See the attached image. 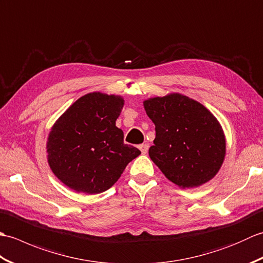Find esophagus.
<instances>
[{"mask_svg":"<svg viewBox=\"0 0 263 263\" xmlns=\"http://www.w3.org/2000/svg\"><path fill=\"white\" fill-rule=\"evenodd\" d=\"M139 149L141 150V153H142L143 155L147 154V153H148V149H149V144L142 143V144H140V146H139Z\"/></svg>","mask_w":263,"mask_h":263,"instance_id":"esophagus-1","label":"esophagus"}]
</instances>
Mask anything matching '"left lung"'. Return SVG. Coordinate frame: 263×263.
<instances>
[{"instance_id": "1", "label": "left lung", "mask_w": 263, "mask_h": 263, "mask_svg": "<svg viewBox=\"0 0 263 263\" xmlns=\"http://www.w3.org/2000/svg\"><path fill=\"white\" fill-rule=\"evenodd\" d=\"M156 138L149 156L178 187H198L219 172L226 155L220 123L197 100L168 93L143 102Z\"/></svg>"}]
</instances>
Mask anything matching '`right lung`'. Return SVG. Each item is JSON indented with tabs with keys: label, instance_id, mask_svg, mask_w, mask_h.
<instances>
[{
	"label": "right lung",
	"instance_id": "obj_1",
	"mask_svg": "<svg viewBox=\"0 0 263 263\" xmlns=\"http://www.w3.org/2000/svg\"><path fill=\"white\" fill-rule=\"evenodd\" d=\"M124 99L90 92L72 104L47 138V161L54 175L76 192L98 194L111 187L141 152L124 143L117 127Z\"/></svg>",
	"mask_w": 263,
	"mask_h": 263
}]
</instances>
